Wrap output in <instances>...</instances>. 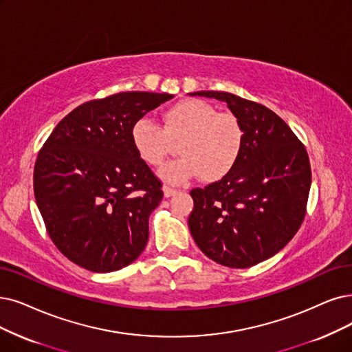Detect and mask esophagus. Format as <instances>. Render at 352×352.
Returning <instances> with one entry per match:
<instances>
[{"instance_id": "1", "label": "esophagus", "mask_w": 352, "mask_h": 352, "mask_svg": "<svg viewBox=\"0 0 352 352\" xmlns=\"http://www.w3.org/2000/svg\"><path fill=\"white\" fill-rule=\"evenodd\" d=\"M163 193H164L166 198H170V196H175L177 193V189H173L170 186H164L163 188Z\"/></svg>"}]
</instances>
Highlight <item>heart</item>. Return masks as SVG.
Segmentation results:
<instances>
[{
  "label": "heart",
  "instance_id": "b5f03b06",
  "mask_svg": "<svg viewBox=\"0 0 352 352\" xmlns=\"http://www.w3.org/2000/svg\"><path fill=\"white\" fill-rule=\"evenodd\" d=\"M179 138L182 156L167 163L160 177L173 185L198 176L205 182H217L230 175L240 160L244 129L232 112L217 111L214 105L193 98L167 107L160 125L140 118L131 127L137 156L150 167H160L172 151V142Z\"/></svg>",
  "mask_w": 352,
  "mask_h": 352
}]
</instances>
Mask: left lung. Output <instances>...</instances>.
<instances>
[{"label": "left lung", "mask_w": 352, "mask_h": 352, "mask_svg": "<svg viewBox=\"0 0 352 352\" xmlns=\"http://www.w3.org/2000/svg\"><path fill=\"white\" fill-rule=\"evenodd\" d=\"M190 95L227 104L243 124L244 147L230 175L190 192L189 230L206 257L247 269L277 254L300 228L311 163L289 125L267 107L221 91Z\"/></svg>", "instance_id": "1"}]
</instances>
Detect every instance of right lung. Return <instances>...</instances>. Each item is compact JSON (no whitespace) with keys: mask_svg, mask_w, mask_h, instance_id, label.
<instances>
[{"mask_svg":"<svg viewBox=\"0 0 352 352\" xmlns=\"http://www.w3.org/2000/svg\"><path fill=\"white\" fill-rule=\"evenodd\" d=\"M170 94L120 92L76 107L34 164V196L54 245L94 273L131 264L148 240L162 182L138 159L133 124Z\"/></svg>","mask_w":352,"mask_h":352,"instance_id":"obj_1","label":"right lung"}]
</instances>
